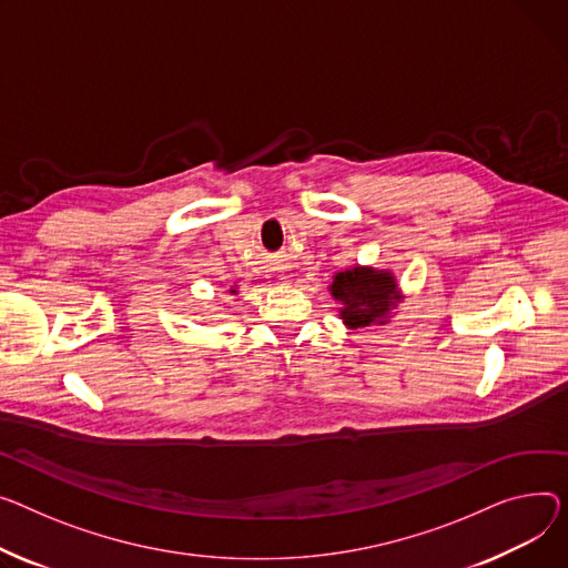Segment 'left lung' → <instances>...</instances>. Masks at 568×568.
Here are the masks:
<instances>
[{"label": "left lung", "mask_w": 568, "mask_h": 568, "mask_svg": "<svg viewBox=\"0 0 568 568\" xmlns=\"http://www.w3.org/2000/svg\"><path fill=\"white\" fill-rule=\"evenodd\" d=\"M331 294L343 304L339 317L345 324L363 328L369 324H386L390 308H395L397 287L388 272L356 267L339 272L333 278Z\"/></svg>", "instance_id": "1"}]
</instances>
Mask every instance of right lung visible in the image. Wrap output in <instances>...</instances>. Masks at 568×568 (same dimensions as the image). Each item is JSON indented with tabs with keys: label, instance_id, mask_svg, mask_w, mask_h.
I'll use <instances>...</instances> for the list:
<instances>
[{
	"label": "right lung",
	"instance_id": "obj_1",
	"mask_svg": "<svg viewBox=\"0 0 568 568\" xmlns=\"http://www.w3.org/2000/svg\"><path fill=\"white\" fill-rule=\"evenodd\" d=\"M231 292H235V290H231Z\"/></svg>",
	"mask_w": 568,
	"mask_h": 568
}]
</instances>
